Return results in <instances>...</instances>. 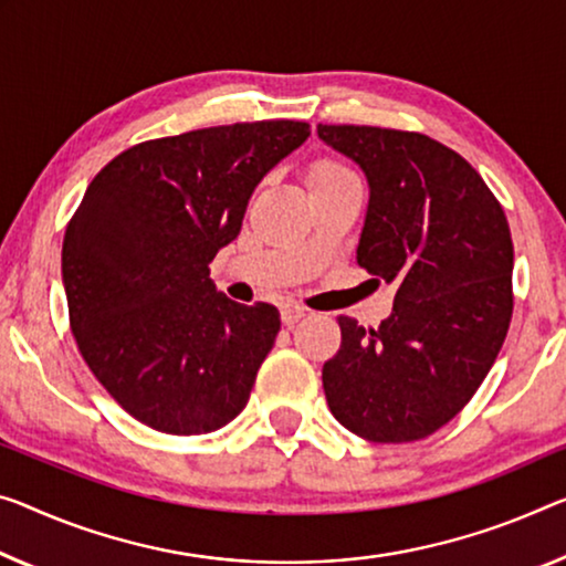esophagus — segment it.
<instances>
[{"instance_id": "esophagus-1", "label": "esophagus", "mask_w": 566, "mask_h": 566, "mask_svg": "<svg viewBox=\"0 0 566 566\" xmlns=\"http://www.w3.org/2000/svg\"><path fill=\"white\" fill-rule=\"evenodd\" d=\"M306 316V308L303 306H295V303H285V306L281 308V318H283V324L285 326H293V324H298V321Z\"/></svg>"}]
</instances>
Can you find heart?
Segmentation results:
<instances>
[{
  "label": "heart",
  "mask_w": 566,
  "mask_h": 566,
  "mask_svg": "<svg viewBox=\"0 0 566 566\" xmlns=\"http://www.w3.org/2000/svg\"><path fill=\"white\" fill-rule=\"evenodd\" d=\"M349 169L342 167L338 161H332V159H321L313 164V167L308 169V177L306 181L308 185H318V181H332V179H342V177H349Z\"/></svg>",
  "instance_id": "1"
}]
</instances>
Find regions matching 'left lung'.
Instances as JSON below:
<instances>
[{
    "label": "left lung",
    "instance_id": "left-lung-1",
    "mask_svg": "<svg viewBox=\"0 0 566 566\" xmlns=\"http://www.w3.org/2000/svg\"><path fill=\"white\" fill-rule=\"evenodd\" d=\"M316 132L367 177L356 263L397 283L379 328L338 316L342 349L324 364L328 410L364 440H422L471 402L506 338V214L481 174L430 136L324 124Z\"/></svg>",
    "mask_w": 566,
    "mask_h": 566
}]
</instances>
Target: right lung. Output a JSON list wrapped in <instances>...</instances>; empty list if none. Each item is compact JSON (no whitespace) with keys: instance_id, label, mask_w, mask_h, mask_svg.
<instances>
[{"instance_id":"right-lung-1","label":"right lung","mask_w":566,"mask_h":566,"mask_svg":"<svg viewBox=\"0 0 566 566\" xmlns=\"http://www.w3.org/2000/svg\"><path fill=\"white\" fill-rule=\"evenodd\" d=\"M308 136L303 120H255L154 138L85 189L63 240L71 328L138 422L202 434L248 405L281 313L230 301L210 263L240 234L260 179Z\"/></svg>"}]
</instances>
